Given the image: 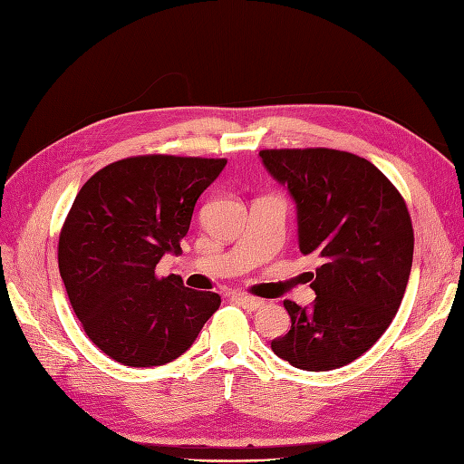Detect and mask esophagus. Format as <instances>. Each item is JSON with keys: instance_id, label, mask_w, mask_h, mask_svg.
Segmentation results:
<instances>
[{"instance_id": "esophagus-1", "label": "esophagus", "mask_w": 464, "mask_h": 464, "mask_svg": "<svg viewBox=\"0 0 464 464\" xmlns=\"http://www.w3.org/2000/svg\"><path fill=\"white\" fill-rule=\"evenodd\" d=\"M234 300H236V303L240 304L242 308H246V310H249V312H254V310H257V308L263 306V300H261V298L247 296V295H236Z\"/></svg>"}]
</instances>
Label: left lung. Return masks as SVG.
I'll return each mask as SVG.
<instances>
[{"label":"left lung","instance_id":"8db88e82","mask_svg":"<svg viewBox=\"0 0 464 464\" xmlns=\"http://www.w3.org/2000/svg\"><path fill=\"white\" fill-rule=\"evenodd\" d=\"M263 166L296 203L298 247L316 256L312 306L285 300L291 330L275 355L332 371L377 343L402 303L414 230L402 195L369 160L332 148L261 150Z\"/></svg>","mask_w":464,"mask_h":464}]
</instances>
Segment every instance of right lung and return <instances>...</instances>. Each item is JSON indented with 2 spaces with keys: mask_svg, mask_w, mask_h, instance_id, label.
I'll return each instance as SVG.
<instances>
[{
  "mask_svg": "<svg viewBox=\"0 0 464 464\" xmlns=\"http://www.w3.org/2000/svg\"><path fill=\"white\" fill-rule=\"evenodd\" d=\"M227 160L134 156L99 169L73 198L58 240V269L87 337L127 367H158L193 345L220 306L217 293L158 277L179 254L197 198Z\"/></svg>",
  "mask_w": 464,
  "mask_h": 464,
  "instance_id": "1",
  "label": "right lung"
}]
</instances>
